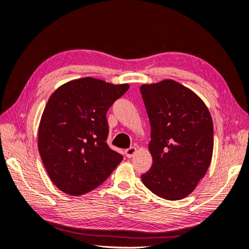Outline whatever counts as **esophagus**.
I'll use <instances>...</instances> for the list:
<instances>
[{"mask_svg": "<svg viewBox=\"0 0 249 249\" xmlns=\"http://www.w3.org/2000/svg\"><path fill=\"white\" fill-rule=\"evenodd\" d=\"M136 152H137V148L136 147H130V148L125 150V154L127 158H133L136 154Z\"/></svg>", "mask_w": 249, "mask_h": 249, "instance_id": "obj_1", "label": "esophagus"}]
</instances>
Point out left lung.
<instances>
[{
  "instance_id": "obj_1",
  "label": "left lung",
  "mask_w": 249,
  "mask_h": 249,
  "mask_svg": "<svg viewBox=\"0 0 249 249\" xmlns=\"http://www.w3.org/2000/svg\"><path fill=\"white\" fill-rule=\"evenodd\" d=\"M151 124L152 167L141 180L155 196L177 201L190 196L207 173L213 150L206 105L174 80L140 86Z\"/></svg>"
}]
</instances>
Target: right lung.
I'll return each mask as SVG.
<instances>
[{
	"label": "right lung",
	"instance_id": "add662e5",
	"mask_svg": "<svg viewBox=\"0 0 249 249\" xmlns=\"http://www.w3.org/2000/svg\"><path fill=\"white\" fill-rule=\"evenodd\" d=\"M129 84L87 76L65 83L44 108L37 148L55 186L73 196L96 189L123 157L107 144V111Z\"/></svg>",
	"mask_w": 249,
	"mask_h": 249
}]
</instances>
